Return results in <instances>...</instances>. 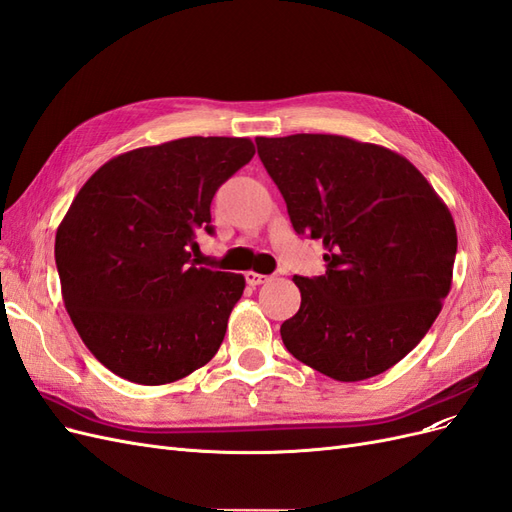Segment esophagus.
Returning <instances> with one entry per match:
<instances>
[{"label": "esophagus", "instance_id": "1", "mask_svg": "<svg viewBox=\"0 0 512 512\" xmlns=\"http://www.w3.org/2000/svg\"><path fill=\"white\" fill-rule=\"evenodd\" d=\"M267 280H269V275H262V273H256V271L245 273V282L250 286H260V284H265Z\"/></svg>", "mask_w": 512, "mask_h": 512}]
</instances>
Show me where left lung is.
I'll return each mask as SVG.
<instances>
[{
    "mask_svg": "<svg viewBox=\"0 0 512 512\" xmlns=\"http://www.w3.org/2000/svg\"><path fill=\"white\" fill-rule=\"evenodd\" d=\"M292 228L320 239L327 273L294 275L301 307L282 342L339 382L374 378L421 342L453 282L457 230L399 153L337 134L256 138Z\"/></svg>",
    "mask_w": 512,
    "mask_h": 512,
    "instance_id": "1",
    "label": "left lung"
}]
</instances>
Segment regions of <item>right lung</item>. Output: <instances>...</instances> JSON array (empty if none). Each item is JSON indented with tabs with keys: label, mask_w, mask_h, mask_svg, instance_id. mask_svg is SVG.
<instances>
[{
	"label": "right lung",
	"mask_w": 512,
	"mask_h": 512,
	"mask_svg": "<svg viewBox=\"0 0 512 512\" xmlns=\"http://www.w3.org/2000/svg\"><path fill=\"white\" fill-rule=\"evenodd\" d=\"M250 138L190 136L108 160L72 200L55 237L74 329L113 374L158 386L207 365L245 277L198 267L211 200L254 158Z\"/></svg>",
	"instance_id": "add662e5"
}]
</instances>
